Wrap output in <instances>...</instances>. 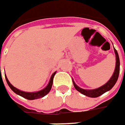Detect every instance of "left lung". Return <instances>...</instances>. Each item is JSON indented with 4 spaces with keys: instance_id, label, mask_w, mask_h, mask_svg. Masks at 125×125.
<instances>
[{
    "instance_id": "left-lung-1",
    "label": "left lung",
    "mask_w": 125,
    "mask_h": 125,
    "mask_svg": "<svg viewBox=\"0 0 125 125\" xmlns=\"http://www.w3.org/2000/svg\"><path fill=\"white\" fill-rule=\"evenodd\" d=\"M114 51L116 55V65H115V72L113 73V75L112 76V77L110 78V79L107 82L104 84L103 86L97 88V89H84L80 88L79 86L76 85L75 84L74 81H73V84H74L75 89L79 92L80 93H82V94L86 95V96H89V97H98V96H101L102 94H103L104 93L107 92V91H109L116 84L118 77H119V58L118 53L115 49H114Z\"/></svg>"
}]
</instances>
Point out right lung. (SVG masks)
Returning <instances> with one entry per match:
<instances>
[{
    "label": "right lung",
    "instance_id": "right-lung-1",
    "mask_svg": "<svg viewBox=\"0 0 125 125\" xmlns=\"http://www.w3.org/2000/svg\"><path fill=\"white\" fill-rule=\"evenodd\" d=\"M55 74H56V72L51 75V79H50V81H49L48 85L46 86L43 89L40 90L39 92H26L21 91V90L18 89L17 88L14 87L10 83V82L8 81L6 75H5V77H6V82H7L8 85L9 86V87L12 89V91L13 92H15L16 94H17L20 95V96H23L25 99H29V100H33V99H39V98H41V97H43V96H45V95H46L50 92L52 84H53V76H54Z\"/></svg>",
    "mask_w": 125,
    "mask_h": 125
}]
</instances>
